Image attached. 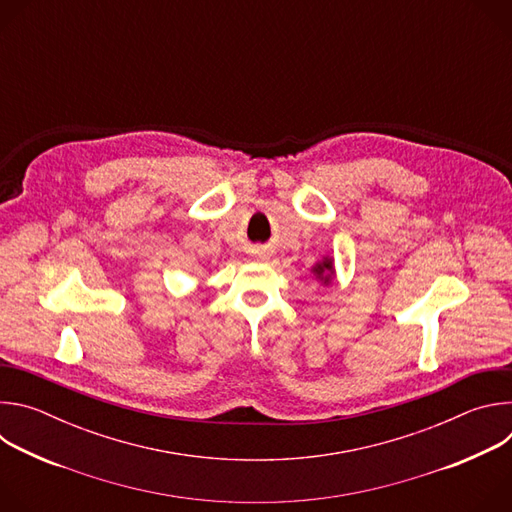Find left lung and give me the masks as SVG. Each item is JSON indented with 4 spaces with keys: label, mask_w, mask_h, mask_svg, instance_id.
I'll return each mask as SVG.
<instances>
[{
    "label": "left lung",
    "mask_w": 512,
    "mask_h": 512,
    "mask_svg": "<svg viewBox=\"0 0 512 512\" xmlns=\"http://www.w3.org/2000/svg\"><path fill=\"white\" fill-rule=\"evenodd\" d=\"M312 271H314V275H316L318 279H322L324 283H330V279H332V275H334L332 259H330V257H324L320 263H316V265L312 267Z\"/></svg>",
    "instance_id": "8db88e82"
}]
</instances>
